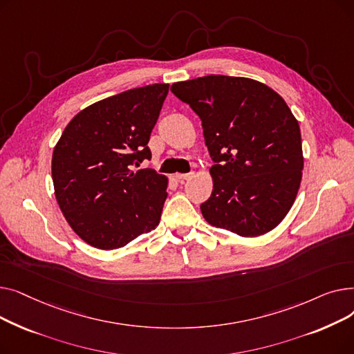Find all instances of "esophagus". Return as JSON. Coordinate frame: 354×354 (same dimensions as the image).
<instances>
[{
  "label": "esophagus",
  "mask_w": 354,
  "mask_h": 354,
  "mask_svg": "<svg viewBox=\"0 0 354 354\" xmlns=\"http://www.w3.org/2000/svg\"><path fill=\"white\" fill-rule=\"evenodd\" d=\"M194 176H195L194 172H191V174H178V175H176V179H178L179 182H187V180H191Z\"/></svg>",
  "instance_id": "34e87169"
}]
</instances>
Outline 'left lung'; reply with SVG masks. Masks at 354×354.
Segmentation results:
<instances>
[{
	"label": "left lung",
	"mask_w": 354,
	"mask_h": 354,
	"mask_svg": "<svg viewBox=\"0 0 354 354\" xmlns=\"http://www.w3.org/2000/svg\"><path fill=\"white\" fill-rule=\"evenodd\" d=\"M171 90L201 118L215 162L203 218L239 236L274 230L292 207L304 167L300 126L284 99L261 82L221 74Z\"/></svg>",
	"instance_id": "left-lung-1"
}]
</instances>
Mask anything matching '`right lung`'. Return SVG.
<instances>
[{"mask_svg": "<svg viewBox=\"0 0 354 354\" xmlns=\"http://www.w3.org/2000/svg\"><path fill=\"white\" fill-rule=\"evenodd\" d=\"M169 84L130 88L83 109L51 159L54 195L71 230L99 250H116L159 225L169 180L152 169L147 147Z\"/></svg>", "mask_w": 354, "mask_h": 354, "instance_id": "right-lung-1", "label": "right lung"}]
</instances>
